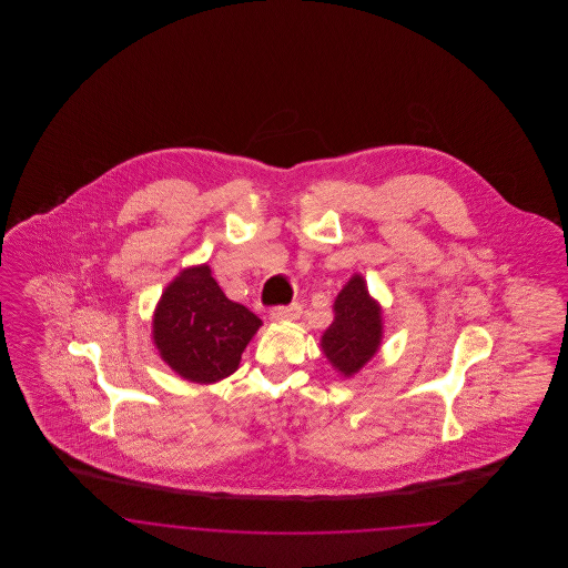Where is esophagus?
Here are the masks:
<instances>
[{
	"label": "esophagus",
	"mask_w": 568,
	"mask_h": 568,
	"mask_svg": "<svg viewBox=\"0 0 568 568\" xmlns=\"http://www.w3.org/2000/svg\"><path fill=\"white\" fill-rule=\"evenodd\" d=\"M300 304L294 302V304H287V306H274L271 311V320L272 322H285V320H296L297 315H300Z\"/></svg>",
	"instance_id": "obj_1"
}]
</instances>
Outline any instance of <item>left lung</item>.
Returning <instances> with one entry per match:
<instances>
[{
	"mask_svg": "<svg viewBox=\"0 0 568 568\" xmlns=\"http://www.w3.org/2000/svg\"><path fill=\"white\" fill-rule=\"evenodd\" d=\"M381 311L359 274L343 287L334 304V322L322 338L325 357L345 377L355 375L378 349Z\"/></svg>",
	"mask_w": 568,
	"mask_h": 568,
	"instance_id": "8db88e82",
	"label": "left lung"
}]
</instances>
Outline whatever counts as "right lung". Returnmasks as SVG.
I'll list each match as a JSON object with an SVG mask.
<instances>
[{
    "instance_id": "add662e5",
    "label": "right lung",
    "mask_w": 568,
    "mask_h": 568,
    "mask_svg": "<svg viewBox=\"0 0 568 568\" xmlns=\"http://www.w3.org/2000/svg\"><path fill=\"white\" fill-rule=\"evenodd\" d=\"M262 325L246 306L221 292L209 266L183 271L163 292L153 338L172 371L193 383L232 375Z\"/></svg>"
}]
</instances>
